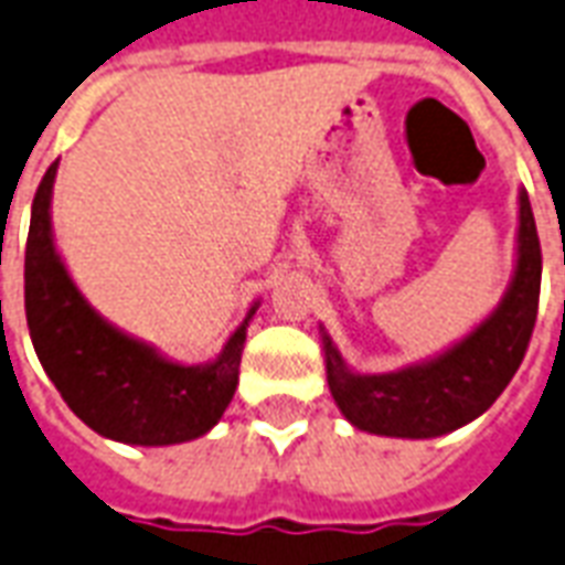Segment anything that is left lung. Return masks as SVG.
<instances>
[{
	"label": "left lung",
	"mask_w": 565,
	"mask_h": 565,
	"mask_svg": "<svg viewBox=\"0 0 565 565\" xmlns=\"http://www.w3.org/2000/svg\"><path fill=\"white\" fill-rule=\"evenodd\" d=\"M542 250L524 188H518L515 269L503 299L482 323L440 353L386 374L347 365L320 326L326 380L338 411L359 431L401 440H431L479 419L515 377L536 326Z\"/></svg>",
	"instance_id": "left-lung-1"
}]
</instances>
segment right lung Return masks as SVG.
Returning a JSON list of instances; mask_svg holds the SVG:
<instances>
[{
	"instance_id": "right-lung-1",
	"label": "right lung",
	"mask_w": 565,
	"mask_h": 565,
	"mask_svg": "<svg viewBox=\"0 0 565 565\" xmlns=\"http://www.w3.org/2000/svg\"><path fill=\"white\" fill-rule=\"evenodd\" d=\"M53 161L38 185L26 242V323L41 365L74 416L92 431L128 446H173L209 434L233 401L248 323L236 326L221 353L200 365L104 320L71 278L53 239Z\"/></svg>"
}]
</instances>
